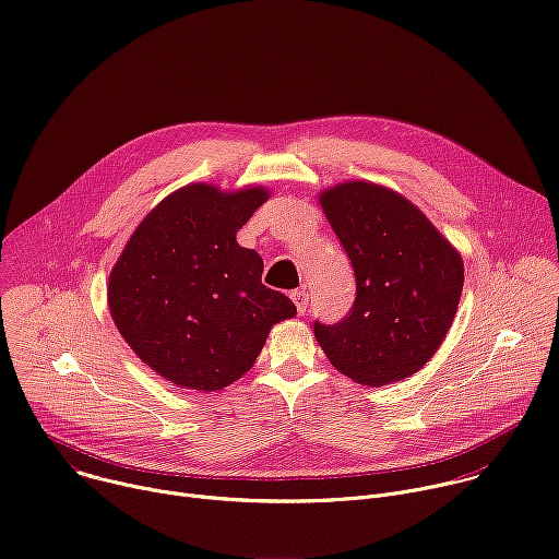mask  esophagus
<instances>
[{
	"instance_id": "obj_1",
	"label": "esophagus",
	"mask_w": 559,
	"mask_h": 559,
	"mask_svg": "<svg viewBox=\"0 0 559 559\" xmlns=\"http://www.w3.org/2000/svg\"><path fill=\"white\" fill-rule=\"evenodd\" d=\"M292 300H294V305H296V311L302 316L305 309H307V305H309V294H307V289H305V287L294 289V292H292Z\"/></svg>"
}]
</instances>
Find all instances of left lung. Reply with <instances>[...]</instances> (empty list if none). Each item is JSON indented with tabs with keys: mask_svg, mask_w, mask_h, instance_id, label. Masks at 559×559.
Listing matches in <instances>:
<instances>
[{
	"mask_svg": "<svg viewBox=\"0 0 559 559\" xmlns=\"http://www.w3.org/2000/svg\"><path fill=\"white\" fill-rule=\"evenodd\" d=\"M321 205L352 261L356 300L338 323H313L318 345L360 384L414 376L455 318L460 254L412 201L376 183L334 186Z\"/></svg>",
	"mask_w": 559,
	"mask_h": 559,
	"instance_id": "8db88e82",
	"label": "left lung"
}]
</instances>
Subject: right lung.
I'll list each match as a JSON object with an SVG mask.
<instances>
[{
	"label": "right lung",
	"mask_w": 559,
	"mask_h": 559,
	"mask_svg": "<svg viewBox=\"0 0 559 559\" xmlns=\"http://www.w3.org/2000/svg\"><path fill=\"white\" fill-rule=\"evenodd\" d=\"M265 188L221 192L192 183L134 229L108 283L112 321L158 376L216 391L252 369L272 325L296 305L261 283L263 259L236 231L267 201Z\"/></svg>",
	"instance_id": "right-lung-1"
}]
</instances>
